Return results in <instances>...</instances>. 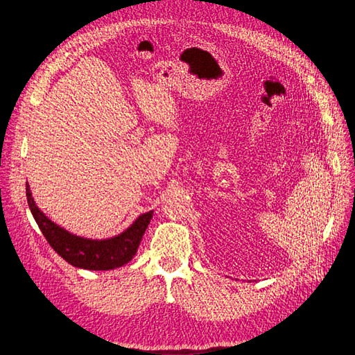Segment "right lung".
I'll return each instance as SVG.
<instances>
[{
    "label": "right lung",
    "mask_w": 355,
    "mask_h": 355,
    "mask_svg": "<svg viewBox=\"0 0 355 355\" xmlns=\"http://www.w3.org/2000/svg\"><path fill=\"white\" fill-rule=\"evenodd\" d=\"M26 195L28 207L32 210L36 224L40 225L42 235L61 258L71 263L73 267L85 270H112L125 266L137 253L143 233L153 218V212L140 215L135 223L128 227L122 235L105 241L87 239L71 235L51 223L40 209L30 193V187L26 184Z\"/></svg>",
    "instance_id": "obj_1"
}]
</instances>
